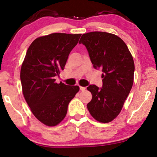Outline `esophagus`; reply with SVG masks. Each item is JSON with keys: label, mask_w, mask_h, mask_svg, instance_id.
Wrapping results in <instances>:
<instances>
[{"label": "esophagus", "mask_w": 157, "mask_h": 157, "mask_svg": "<svg viewBox=\"0 0 157 157\" xmlns=\"http://www.w3.org/2000/svg\"><path fill=\"white\" fill-rule=\"evenodd\" d=\"M79 89L81 91H84L86 90V87H82V86H79Z\"/></svg>", "instance_id": "1"}]
</instances>
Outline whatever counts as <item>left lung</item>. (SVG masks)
<instances>
[{"label":"left lung","instance_id":"obj_1","mask_svg":"<svg viewBox=\"0 0 157 157\" xmlns=\"http://www.w3.org/2000/svg\"><path fill=\"white\" fill-rule=\"evenodd\" d=\"M79 44L88 50L94 69H102V87L90 85L92 98L87 105L96 121L109 123L121 112L134 83V62L121 38L104 32H92L82 36Z\"/></svg>","mask_w":157,"mask_h":157}]
</instances>
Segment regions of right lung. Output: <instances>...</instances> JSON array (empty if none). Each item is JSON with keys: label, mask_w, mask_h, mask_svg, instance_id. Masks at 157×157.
Segmentation results:
<instances>
[{"label": "right lung", "mask_w": 157, "mask_h": 157, "mask_svg": "<svg viewBox=\"0 0 157 157\" xmlns=\"http://www.w3.org/2000/svg\"><path fill=\"white\" fill-rule=\"evenodd\" d=\"M82 34L53 33L35 39L26 52L20 78L22 92L33 114L48 126H55L65 117L69 102L78 86L55 82L64 69L70 52Z\"/></svg>", "instance_id": "add662e5"}]
</instances>
